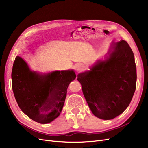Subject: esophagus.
Returning <instances> with one entry per match:
<instances>
[{
	"label": "esophagus",
	"instance_id": "esophagus-1",
	"mask_svg": "<svg viewBox=\"0 0 148 148\" xmlns=\"http://www.w3.org/2000/svg\"><path fill=\"white\" fill-rule=\"evenodd\" d=\"M85 69V66L82 64H79L77 67H76V71H77V73H82V71H84Z\"/></svg>",
	"mask_w": 148,
	"mask_h": 148
}]
</instances>
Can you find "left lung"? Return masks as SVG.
<instances>
[{
  "instance_id": "8db88e82",
  "label": "left lung",
  "mask_w": 148,
  "mask_h": 148,
  "mask_svg": "<svg viewBox=\"0 0 148 148\" xmlns=\"http://www.w3.org/2000/svg\"><path fill=\"white\" fill-rule=\"evenodd\" d=\"M108 56L98 60L90 70L80 73L85 99L94 115L110 120L121 114L129 105L136 85L134 55L128 43H112Z\"/></svg>"
}]
</instances>
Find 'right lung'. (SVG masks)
<instances>
[{"mask_svg":"<svg viewBox=\"0 0 148 148\" xmlns=\"http://www.w3.org/2000/svg\"><path fill=\"white\" fill-rule=\"evenodd\" d=\"M73 69L40 74L32 71L17 56L12 72V89L21 110L32 120L48 123L62 111L71 81L75 79Z\"/></svg>","mask_w":148,"mask_h":148,"instance_id":"obj_1","label":"right lung"}]
</instances>
